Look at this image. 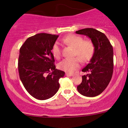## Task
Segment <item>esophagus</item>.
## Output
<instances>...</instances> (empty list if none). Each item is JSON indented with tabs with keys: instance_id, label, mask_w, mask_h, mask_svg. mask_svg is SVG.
Wrapping results in <instances>:
<instances>
[{
	"instance_id": "34e87169",
	"label": "esophagus",
	"mask_w": 128,
	"mask_h": 128,
	"mask_svg": "<svg viewBox=\"0 0 128 128\" xmlns=\"http://www.w3.org/2000/svg\"><path fill=\"white\" fill-rule=\"evenodd\" d=\"M65 76H68V77L72 76V74H70V73H68V72H66V73H65Z\"/></svg>"
}]
</instances>
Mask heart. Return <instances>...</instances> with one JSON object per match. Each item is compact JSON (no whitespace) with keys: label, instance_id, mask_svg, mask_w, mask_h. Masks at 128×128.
Here are the masks:
<instances>
[{"label":"heart","instance_id":"1","mask_svg":"<svg viewBox=\"0 0 128 128\" xmlns=\"http://www.w3.org/2000/svg\"><path fill=\"white\" fill-rule=\"evenodd\" d=\"M62 41L66 45L74 48V55L78 56L83 62L90 60L94 53L95 48L93 43L90 40H84L82 37L80 36L75 34L68 35L63 38ZM52 53L55 58L59 59L60 58L61 48L58 42H56L53 45ZM79 58L75 57L64 59L59 63L58 68L65 72L70 73L73 72L80 68L81 60Z\"/></svg>","mask_w":128,"mask_h":128}]
</instances>
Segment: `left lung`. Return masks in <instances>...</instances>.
I'll list each match as a JSON object with an SVG mask.
<instances>
[{
  "label": "left lung",
  "mask_w": 128,
  "mask_h": 128,
  "mask_svg": "<svg viewBox=\"0 0 128 128\" xmlns=\"http://www.w3.org/2000/svg\"><path fill=\"white\" fill-rule=\"evenodd\" d=\"M76 32L90 38L95 48L89 63L82 69L86 74L82 76V82L77 89L82 96L96 97L106 89L112 77L113 47L104 34L93 28H85Z\"/></svg>",
  "instance_id": "left-lung-1"
}]
</instances>
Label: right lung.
Instances as JSON below:
<instances>
[{"instance_id": "1", "label": "right lung", "mask_w": 128, "mask_h": 128, "mask_svg": "<svg viewBox=\"0 0 128 128\" xmlns=\"http://www.w3.org/2000/svg\"><path fill=\"white\" fill-rule=\"evenodd\" d=\"M58 35L39 33L26 40L18 58L20 79L28 93L39 100H46L60 88L59 80L65 72L56 68L52 48Z\"/></svg>"}]
</instances>
